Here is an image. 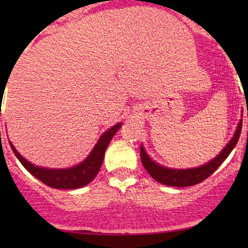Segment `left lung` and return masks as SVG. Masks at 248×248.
Wrapping results in <instances>:
<instances>
[{"instance_id": "8db88e82", "label": "left lung", "mask_w": 248, "mask_h": 248, "mask_svg": "<svg viewBox=\"0 0 248 248\" xmlns=\"http://www.w3.org/2000/svg\"><path fill=\"white\" fill-rule=\"evenodd\" d=\"M248 116V111H247ZM242 128V115L240 119L239 124H237L236 131H235L232 138L229 140L228 144L224 146V149L217 155L215 158L209 161L207 163L202 164L197 168H188V169H172L168 167L161 166V164L156 163L154 159L150 158L149 155L145 151L144 146H140V158H141V163L146 171L156 180L159 184L167 185V186L171 187H188L193 186V185L199 184V182L204 181L205 179L214 174V171L221 166L224 162V159L229 156V154L232 151V149L236 145L237 140L240 138Z\"/></svg>"}]
</instances>
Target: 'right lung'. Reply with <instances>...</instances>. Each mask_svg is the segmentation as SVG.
<instances>
[{"label": "right lung", "mask_w": 248, "mask_h": 248, "mask_svg": "<svg viewBox=\"0 0 248 248\" xmlns=\"http://www.w3.org/2000/svg\"><path fill=\"white\" fill-rule=\"evenodd\" d=\"M121 126L122 122L121 124H116L108 131L104 132L101 136V138L98 139L97 144L94 145L92 151L90 152L89 156L81 163L71 167V168L51 169L32 164L31 162L24 158L16 151V149L11 141H9V144H11L12 150L16 154V158L19 159L20 163L26 168L27 171L31 172L34 177H37L39 181L46 184V186L52 187V188L76 189L81 188V187L89 185L97 176L102 167V163H103L104 154H106V150L108 147L110 140L112 139L115 133L121 128Z\"/></svg>", "instance_id": "right-lung-1"}]
</instances>
